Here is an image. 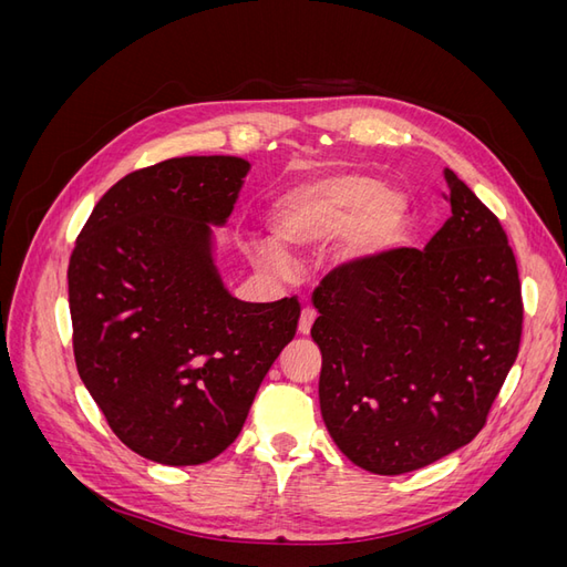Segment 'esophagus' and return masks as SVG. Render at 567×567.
Instances as JSON below:
<instances>
[{
  "label": "esophagus",
  "instance_id": "esophagus-1",
  "mask_svg": "<svg viewBox=\"0 0 567 567\" xmlns=\"http://www.w3.org/2000/svg\"><path fill=\"white\" fill-rule=\"evenodd\" d=\"M317 319V312L312 310V307H305L302 315H300V321H298V333L300 336H307L312 331V323Z\"/></svg>",
  "mask_w": 567,
  "mask_h": 567
}]
</instances>
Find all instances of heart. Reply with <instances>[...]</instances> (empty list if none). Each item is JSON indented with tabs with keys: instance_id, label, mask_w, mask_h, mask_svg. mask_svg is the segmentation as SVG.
<instances>
[{
	"instance_id": "1",
	"label": "heart",
	"mask_w": 567,
	"mask_h": 567,
	"mask_svg": "<svg viewBox=\"0 0 567 567\" xmlns=\"http://www.w3.org/2000/svg\"><path fill=\"white\" fill-rule=\"evenodd\" d=\"M269 221L274 238L288 250H312L338 238L331 265L354 271L400 246L411 221V200L402 188L373 175L333 173L290 186L274 200ZM278 247L257 244L255 260L269 271H286L288 262Z\"/></svg>"
}]
</instances>
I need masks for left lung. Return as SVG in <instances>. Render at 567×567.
<instances>
[{
	"instance_id": "obj_1",
	"label": "left lung",
	"mask_w": 567,
	"mask_h": 567,
	"mask_svg": "<svg viewBox=\"0 0 567 567\" xmlns=\"http://www.w3.org/2000/svg\"><path fill=\"white\" fill-rule=\"evenodd\" d=\"M444 182L452 217L423 250H392L312 298L321 419L375 475L466 447L518 357L516 257L499 219L447 167Z\"/></svg>"
}]
</instances>
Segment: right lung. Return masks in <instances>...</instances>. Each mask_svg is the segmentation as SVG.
Returning <instances> with one entry per match:
<instances>
[{
	"instance_id": "obj_1",
	"label": "right lung",
	"mask_w": 567,
	"mask_h": 567,
	"mask_svg": "<svg viewBox=\"0 0 567 567\" xmlns=\"http://www.w3.org/2000/svg\"><path fill=\"white\" fill-rule=\"evenodd\" d=\"M250 163L186 156L120 179L68 265L78 373L111 431L163 466H198L241 433L300 305L244 302L217 267V236Z\"/></svg>"
}]
</instances>
